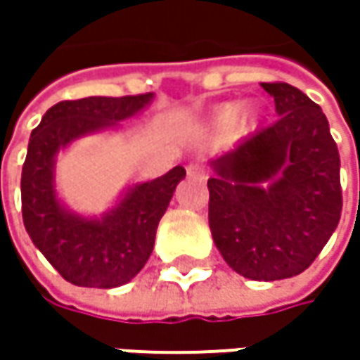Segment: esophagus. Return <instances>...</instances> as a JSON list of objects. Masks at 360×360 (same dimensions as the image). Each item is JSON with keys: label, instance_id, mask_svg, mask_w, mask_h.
<instances>
[{"label": "esophagus", "instance_id": "34e87169", "mask_svg": "<svg viewBox=\"0 0 360 360\" xmlns=\"http://www.w3.org/2000/svg\"><path fill=\"white\" fill-rule=\"evenodd\" d=\"M188 176L204 180V178L208 176V172H206V168H204L202 164H190V166H188Z\"/></svg>", "mask_w": 360, "mask_h": 360}]
</instances>
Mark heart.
Returning <instances> with one entry per match:
<instances>
[{"mask_svg": "<svg viewBox=\"0 0 360 360\" xmlns=\"http://www.w3.org/2000/svg\"><path fill=\"white\" fill-rule=\"evenodd\" d=\"M238 114H240V108L236 104L222 105V108L218 110V114H216V124H218L220 128H230V126L234 124V120L238 118Z\"/></svg>", "mask_w": 360, "mask_h": 360, "instance_id": "heart-1", "label": "heart"}]
</instances>
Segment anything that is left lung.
<instances>
[{
    "instance_id": "left-lung-1",
    "label": "left lung",
    "mask_w": 360,
    "mask_h": 360,
    "mask_svg": "<svg viewBox=\"0 0 360 360\" xmlns=\"http://www.w3.org/2000/svg\"><path fill=\"white\" fill-rule=\"evenodd\" d=\"M262 88L281 118L216 160L208 222L230 269L281 281L309 269L339 224L340 158L321 105L284 82Z\"/></svg>"
}]
</instances>
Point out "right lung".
<instances>
[{
    "mask_svg": "<svg viewBox=\"0 0 360 360\" xmlns=\"http://www.w3.org/2000/svg\"><path fill=\"white\" fill-rule=\"evenodd\" d=\"M154 94L122 98H82L51 105L32 131L21 170V216L30 238L49 264L76 286L114 288L131 281L152 255L156 229L182 166L152 182L136 184L102 220L63 210L53 190V158L79 136L112 128L152 102Z\"/></svg>",
    "mask_w": 360,
    "mask_h": 360,
    "instance_id": "obj_1",
    "label": "right lung"
}]
</instances>
